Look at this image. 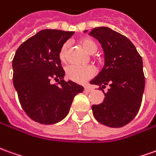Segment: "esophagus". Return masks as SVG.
Returning a JSON list of instances; mask_svg holds the SVG:
<instances>
[{"mask_svg":"<svg viewBox=\"0 0 156 156\" xmlns=\"http://www.w3.org/2000/svg\"><path fill=\"white\" fill-rule=\"evenodd\" d=\"M93 89V88L90 85H87L84 87V91H86V92H90V91H92Z\"/></svg>","mask_w":156,"mask_h":156,"instance_id":"1","label":"esophagus"}]
</instances>
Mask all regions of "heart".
<instances>
[{
  "label": "heart",
  "mask_w": 156,
  "mask_h": 156,
  "mask_svg": "<svg viewBox=\"0 0 156 156\" xmlns=\"http://www.w3.org/2000/svg\"><path fill=\"white\" fill-rule=\"evenodd\" d=\"M81 45L89 53L96 52L98 46L94 40L90 39H83L81 40ZM69 44L64 43L59 51V59L62 62L65 63L67 61V51ZM96 74L95 68L92 66H77L70 65L66 68V77L69 80L78 83H83Z\"/></svg>",
  "instance_id": "obj_1"
}]
</instances>
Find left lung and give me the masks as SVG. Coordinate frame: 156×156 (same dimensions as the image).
I'll return each mask as SVG.
<instances>
[{
	"label": "left lung",
	"mask_w": 156,
	"mask_h": 156,
	"mask_svg": "<svg viewBox=\"0 0 156 156\" xmlns=\"http://www.w3.org/2000/svg\"><path fill=\"white\" fill-rule=\"evenodd\" d=\"M89 35L99 40L105 52L104 67L90 83L100 86L105 97L101 104L92 105L93 115L107 127H123L134 118L142 103V57L127 37L109 28H94ZM106 85L110 88L105 93Z\"/></svg>",
	"instance_id": "8db88e82"
}]
</instances>
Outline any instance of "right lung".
Here are the masks:
<instances>
[{
	"instance_id": "1",
	"label": "right lung",
	"mask_w": 156,
	"mask_h": 156,
	"mask_svg": "<svg viewBox=\"0 0 156 156\" xmlns=\"http://www.w3.org/2000/svg\"><path fill=\"white\" fill-rule=\"evenodd\" d=\"M74 32L44 29L18 47L12 60L13 85L22 108L34 121L50 125L64 119L83 87L64 81L60 49ZM52 79L58 84L51 83Z\"/></svg>"
}]
</instances>
